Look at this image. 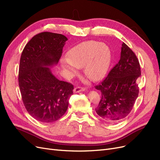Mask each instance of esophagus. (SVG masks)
<instances>
[{
	"instance_id": "obj_1",
	"label": "esophagus",
	"mask_w": 160,
	"mask_h": 160,
	"mask_svg": "<svg viewBox=\"0 0 160 160\" xmlns=\"http://www.w3.org/2000/svg\"><path fill=\"white\" fill-rule=\"evenodd\" d=\"M85 91V88H81V87H77L74 89H73V92L74 93H79V92L83 91Z\"/></svg>"
}]
</instances>
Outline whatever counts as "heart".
I'll return each instance as SVG.
<instances>
[{
  "instance_id": "1",
  "label": "heart",
  "mask_w": 160,
  "mask_h": 160,
  "mask_svg": "<svg viewBox=\"0 0 160 160\" xmlns=\"http://www.w3.org/2000/svg\"><path fill=\"white\" fill-rule=\"evenodd\" d=\"M69 57L61 59L62 68L76 73L84 66L85 74L93 81H99L107 74L111 61V51L105 43L95 41L81 42L71 49Z\"/></svg>"
}]
</instances>
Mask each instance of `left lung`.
Masks as SVG:
<instances>
[{
  "mask_svg": "<svg viewBox=\"0 0 160 160\" xmlns=\"http://www.w3.org/2000/svg\"><path fill=\"white\" fill-rule=\"evenodd\" d=\"M141 69L136 55L123 42L120 60L95 88L101 99L95 109L99 117L110 123L124 119L132 111L139 94L137 81Z\"/></svg>",
  "mask_w": 160,
  "mask_h": 160,
  "instance_id": "1",
  "label": "left lung"
}]
</instances>
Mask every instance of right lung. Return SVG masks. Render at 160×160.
<instances>
[{
	"instance_id": "add662e5",
	"label": "right lung",
	"mask_w": 160,
	"mask_h": 160,
	"mask_svg": "<svg viewBox=\"0 0 160 160\" xmlns=\"http://www.w3.org/2000/svg\"><path fill=\"white\" fill-rule=\"evenodd\" d=\"M67 40L61 34L41 32L28 41L22 52L19 88L28 113L38 122L52 123L60 119L73 93V85L57 79L50 68L58 63Z\"/></svg>"
}]
</instances>
